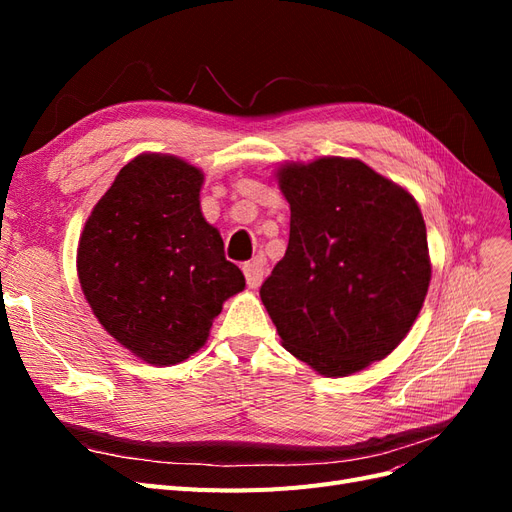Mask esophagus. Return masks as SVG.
Here are the masks:
<instances>
[{
    "label": "esophagus",
    "instance_id": "1",
    "mask_svg": "<svg viewBox=\"0 0 512 512\" xmlns=\"http://www.w3.org/2000/svg\"><path fill=\"white\" fill-rule=\"evenodd\" d=\"M243 273H245L247 286L256 290L262 284V277H265V262H262L260 258H256L252 262H245Z\"/></svg>",
    "mask_w": 512,
    "mask_h": 512
}]
</instances>
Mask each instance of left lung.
Masks as SVG:
<instances>
[{"mask_svg": "<svg viewBox=\"0 0 512 512\" xmlns=\"http://www.w3.org/2000/svg\"><path fill=\"white\" fill-rule=\"evenodd\" d=\"M277 183L290 239L260 299L284 348L329 378L382 361L408 335L431 280L416 200L348 158L284 164Z\"/></svg>", "mask_w": 512, "mask_h": 512, "instance_id": "1", "label": "left lung"}]
</instances>
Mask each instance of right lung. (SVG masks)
Segmentation results:
<instances>
[{
	"label": "right lung",
	"mask_w": 512,
	"mask_h": 512,
	"mask_svg": "<svg viewBox=\"0 0 512 512\" xmlns=\"http://www.w3.org/2000/svg\"><path fill=\"white\" fill-rule=\"evenodd\" d=\"M203 173L162 153L119 170L85 222L76 271L108 335L151 365H175L207 342L245 277L200 211Z\"/></svg>",
	"instance_id": "add662e5"
}]
</instances>
